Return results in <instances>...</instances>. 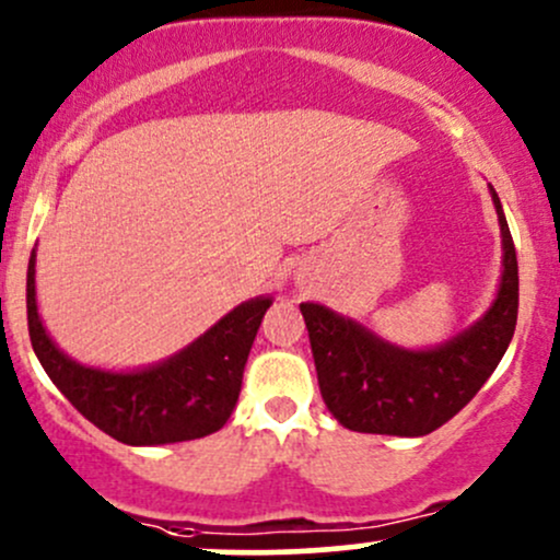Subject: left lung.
Wrapping results in <instances>:
<instances>
[{"mask_svg": "<svg viewBox=\"0 0 560 560\" xmlns=\"http://www.w3.org/2000/svg\"><path fill=\"white\" fill-rule=\"evenodd\" d=\"M502 236L497 298L478 322L433 348H401L322 303H300L318 388L342 428L380 435L433 433L481 390L513 340L518 260L500 196L489 186Z\"/></svg>", "mask_w": 560, "mask_h": 560, "instance_id": "obj_1", "label": "left lung"}]
</instances>
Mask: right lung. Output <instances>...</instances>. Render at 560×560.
Masks as SVG:
<instances>
[{"label":"right lung","instance_id":"1","mask_svg":"<svg viewBox=\"0 0 560 560\" xmlns=\"http://www.w3.org/2000/svg\"><path fill=\"white\" fill-rule=\"evenodd\" d=\"M273 303L252 298L225 313L205 335L159 364L101 370L63 353L42 324L36 305V249L26 279L28 335L36 359L55 388L110 439L130 446H162L205 439L229 422L242 390L244 364Z\"/></svg>","mask_w":560,"mask_h":560}]
</instances>
